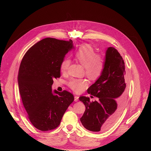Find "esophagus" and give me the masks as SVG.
<instances>
[{
	"label": "esophagus",
	"instance_id": "esophagus-1",
	"mask_svg": "<svg viewBox=\"0 0 151 151\" xmlns=\"http://www.w3.org/2000/svg\"><path fill=\"white\" fill-rule=\"evenodd\" d=\"M78 99H79V97L78 96H75V101H78Z\"/></svg>",
	"mask_w": 151,
	"mask_h": 151
}]
</instances>
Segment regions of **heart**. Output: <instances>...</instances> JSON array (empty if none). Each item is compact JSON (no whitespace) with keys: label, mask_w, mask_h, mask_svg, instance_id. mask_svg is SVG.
<instances>
[{"label":"heart","mask_w":151,"mask_h":151,"mask_svg":"<svg viewBox=\"0 0 151 151\" xmlns=\"http://www.w3.org/2000/svg\"><path fill=\"white\" fill-rule=\"evenodd\" d=\"M76 59L85 67L86 74L92 80H96L102 73L105 65V59L100 54H96V52L90 45L82 46L75 54ZM70 63L68 58L63 59L60 65L61 71H65ZM70 88L76 93L83 92L88 86L86 80L83 79H71L68 83Z\"/></svg>","instance_id":"obj_1"}]
</instances>
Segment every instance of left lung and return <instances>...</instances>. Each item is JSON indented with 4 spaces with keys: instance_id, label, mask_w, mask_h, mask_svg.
Segmentation results:
<instances>
[{
    "instance_id": "obj_1",
    "label": "left lung",
    "mask_w": 151,
    "mask_h": 151,
    "mask_svg": "<svg viewBox=\"0 0 151 151\" xmlns=\"http://www.w3.org/2000/svg\"><path fill=\"white\" fill-rule=\"evenodd\" d=\"M101 75L88 89L98 100L90 101L84 96L79 98L86 107L80 121L85 129L92 132L105 131L114 124L121 114L128 90L124 62L119 52L108 47Z\"/></svg>"
}]
</instances>
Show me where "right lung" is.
<instances>
[{
  "mask_svg": "<svg viewBox=\"0 0 151 151\" xmlns=\"http://www.w3.org/2000/svg\"><path fill=\"white\" fill-rule=\"evenodd\" d=\"M74 48L71 40L46 38L32 46L22 59L18 75L20 96L30 122L40 130L58 127L74 100L68 91L52 89L53 80L60 76L62 60Z\"/></svg>",
  "mask_w": 151,
  "mask_h": 151,
  "instance_id": "1",
  "label": "right lung"
}]
</instances>
